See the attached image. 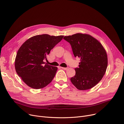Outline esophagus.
I'll list each match as a JSON object with an SVG mask.
<instances>
[{
	"label": "esophagus",
	"instance_id": "obj_1",
	"mask_svg": "<svg viewBox=\"0 0 124 124\" xmlns=\"http://www.w3.org/2000/svg\"><path fill=\"white\" fill-rule=\"evenodd\" d=\"M61 68H62L63 70H67L68 69V67H61Z\"/></svg>",
	"mask_w": 124,
	"mask_h": 124
}]
</instances>
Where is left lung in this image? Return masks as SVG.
I'll use <instances>...</instances> for the list:
<instances>
[{"instance_id":"1","label":"left lung","mask_w":124,"mask_h":124,"mask_svg":"<svg viewBox=\"0 0 124 124\" xmlns=\"http://www.w3.org/2000/svg\"><path fill=\"white\" fill-rule=\"evenodd\" d=\"M63 39L70 43L75 57L80 59L79 67L75 68V75L70 78L71 83L80 90L92 88L106 72L108 61L105 50L98 40L89 34L79 33Z\"/></svg>"}]
</instances>
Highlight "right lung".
Wrapping results in <instances>:
<instances>
[{"label":"right lung","mask_w":124,"mask_h":124,"mask_svg":"<svg viewBox=\"0 0 124 124\" xmlns=\"http://www.w3.org/2000/svg\"><path fill=\"white\" fill-rule=\"evenodd\" d=\"M63 35H37L31 37L19 48L15 61L17 73L24 83L35 89L50 84L58 68L44 64L50 51L62 40Z\"/></svg>","instance_id":"1"}]
</instances>
